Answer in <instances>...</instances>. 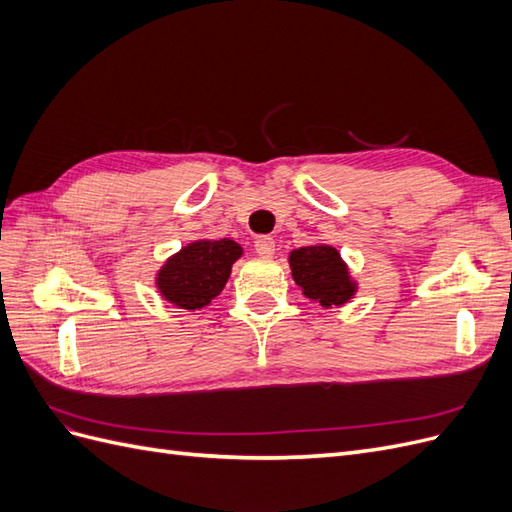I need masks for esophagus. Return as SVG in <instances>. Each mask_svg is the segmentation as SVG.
<instances>
[{
	"label": "esophagus",
	"mask_w": 512,
	"mask_h": 512,
	"mask_svg": "<svg viewBox=\"0 0 512 512\" xmlns=\"http://www.w3.org/2000/svg\"><path fill=\"white\" fill-rule=\"evenodd\" d=\"M254 247H256V254L262 258H271L275 254V241L271 237H258Z\"/></svg>",
	"instance_id": "1"
}]
</instances>
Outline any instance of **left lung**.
<instances>
[{
	"label": "left lung",
	"instance_id": "8db88e82",
	"mask_svg": "<svg viewBox=\"0 0 512 512\" xmlns=\"http://www.w3.org/2000/svg\"><path fill=\"white\" fill-rule=\"evenodd\" d=\"M292 280L301 286L307 299L318 301L322 307L348 303L356 284L352 282L346 262L333 245H307L290 252Z\"/></svg>",
	"mask_w": 512,
	"mask_h": 512
}]
</instances>
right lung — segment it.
<instances>
[{
    "mask_svg": "<svg viewBox=\"0 0 512 512\" xmlns=\"http://www.w3.org/2000/svg\"><path fill=\"white\" fill-rule=\"evenodd\" d=\"M241 254V245L232 239L192 241L164 262L156 286L168 303L194 312L224 290Z\"/></svg>",
    "mask_w": 512,
    "mask_h": 512,
    "instance_id": "right-lung-1",
    "label": "right lung"
}]
</instances>
